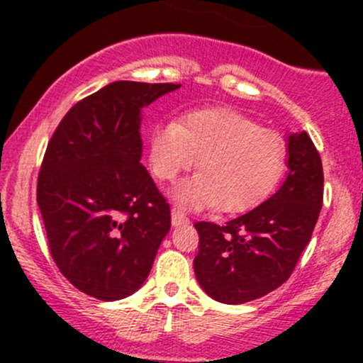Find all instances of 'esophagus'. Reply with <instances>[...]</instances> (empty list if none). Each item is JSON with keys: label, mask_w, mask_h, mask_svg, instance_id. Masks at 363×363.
Listing matches in <instances>:
<instances>
[{"label": "esophagus", "mask_w": 363, "mask_h": 363, "mask_svg": "<svg viewBox=\"0 0 363 363\" xmlns=\"http://www.w3.org/2000/svg\"><path fill=\"white\" fill-rule=\"evenodd\" d=\"M187 222H189V218L177 206H172V225H184Z\"/></svg>", "instance_id": "esophagus-1"}]
</instances>
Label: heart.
<instances>
[{
  "instance_id": "heart-1",
  "label": "heart",
  "mask_w": 363,
  "mask_h": 363,
  "mask_svg": "<svg viewBox=\"0 0 363 363\" xmlns=\"http://www.w3.org/2000/svg\"><path fill=\"white\" fill-rule=\"evenodd\" d=\"M283 157L277 133L232 109L193 111L181 123L157 124L148 136L150 167L160 181H176L199 158L198 176L176 191L179 201L218 205L223 213L256 206L277 184Z\"/></svg>"
}]
</instances>
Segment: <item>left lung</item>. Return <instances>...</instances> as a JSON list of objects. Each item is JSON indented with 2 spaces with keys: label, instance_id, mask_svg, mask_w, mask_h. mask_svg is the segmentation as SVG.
Segmentation results:
<instances>
[{
  "label": "left lung",
  "instance_id": "obj_1",
  "mask_svg": "<svg viewBox=\"0 0 363 363\" xmlns=\"http://www.w3.org/2000/svg\"><path fill=\"white\" fill-rule=\"evenodd\" d=\"M289 174L272 198L225 225L196 222L194 273L223 303L251 302L290 278L323 206V162L306 131L289 136Z\"/></svg>",
  "mask_w": 363,
  "mask_h": 363
}]
</instances>
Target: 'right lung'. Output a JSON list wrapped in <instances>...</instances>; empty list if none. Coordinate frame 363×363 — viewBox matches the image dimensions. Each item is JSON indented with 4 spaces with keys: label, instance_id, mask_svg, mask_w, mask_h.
<instances>
[{
    "label": "right lung",
    "instance_id": "right-lung-1",
    "mask_svg": "<svg viewBox=\"0 0 363 363\" xmlns=\"http://www.w3.org/2000/svg\"><path fill=\"white\" fill-rule=\"evenodd\" d=\"M176 83L114 82L66 112L49 140L37 205L62 277L99 301L147 280L170 230V206L140 164L141 109Z\"/></svg>",
    "mask_w": 363,
    "mask_h": 363
}]
</instances>
